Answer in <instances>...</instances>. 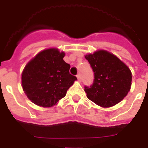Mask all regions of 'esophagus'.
Returning a JSON list of instances; mask_svg holds the SVG:
<instances>
[{
    "label": "esophagus",
    "instance_id": "34e87169",
    "mask_svg": "<svg viewBox=\"0 0 148 148\" xmlns=\"http://www.w3.org/2000/svg\"><path fill=\"white\" fill-rule=\"evenodd\" d=\"M77 79H78V81H81V75H80V74H77Z\"/></svg>",
    "mask_w": 148,
    "mask_h": 148
}]
</instances>
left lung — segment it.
<instances>
[{
  "mask_svg": "<svg viewBox=\"0 0 148 148\" xmlns=\"http://www.w3.org/2000/svg\"><path fill=\"white\" fill-rule=\"evenodd\" d=\"M85 58L95 74L92 85L84 88L88 98L102 108H110L121 102L131 90L132 74L129 67L104 50L88 53Z\"/></svg>",
  "mask_w": 148,
  "mask_h": 148,
  "instance_id": "8db88e82",
  "label": "left lung"
}]
</instances>
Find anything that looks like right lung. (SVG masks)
Here are the masks:
<instances>
[{
  "label": "right lung",
  "mask_w": 148,
  "mask_h": 148,
  "mask_svg": "<svg viewBox=\"0 0 148 148\" xmlns=\"http://www.w3.org/2000/svg\"><path fill=\"white\" fill-rule=\"evenodd\" d=\"M64 52L58 48L40 51L26 64L21 74V85L31 102L51 108L65 97L77 77L70 74Z\"/></svg>",
  "instance_id": "right-lung-1"
}]
</instances>
